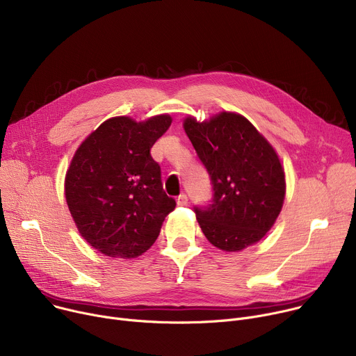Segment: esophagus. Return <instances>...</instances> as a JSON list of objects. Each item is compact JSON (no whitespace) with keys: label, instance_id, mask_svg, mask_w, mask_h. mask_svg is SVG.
Returning a JSON list of instances; mask_svg holds the SVG:
<instances>
[{"label":"esophagus","instance_id":"esophagus-1","mask_svg":"<svg viewBox=\"0 0 356 356\" xmlns=\"http://www.w3.org/2000/svg\"><path fill=\"white\" fill-rule=\"evenodd\" d=\"M177 204L179 205V207H185L186 204H188V197L185 195V194H182V195H179L178 198H177Z\"/></svg>","mask_w":356,"mask_h":356}]
</instances>
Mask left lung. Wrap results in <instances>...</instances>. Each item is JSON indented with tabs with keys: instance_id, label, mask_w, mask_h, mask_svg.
Returning a JSON list of instances; mask_svg holds the SVG:
<instances>
[{
	"instance_id": "1",
	"label": "left lung",
	"mask_w": 356,
	"mask_h": 356,
	"mask_svg": "<svg viewBox=\"0 0 356 356\" xmlns=\"http://www.w3.org/2000/svg\"><path fill=\"white\" fill-rule=\"evenodd\" d=\"M182 125L213 188L212 204L195 208L204 235L227 252L259 242L275 224L286 193L275 148L247 118L231 111L205 121L188 115Z\"/></svg>"
}]
</instances>
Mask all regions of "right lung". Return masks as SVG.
Wrapping results in <instances>:
<instances>
[{"label": "right lung", "mask_w": 356, "mask_h": 356, "mask_svg": "<svg viewBox=\"0 0 356 356\" xmlns=\"http://www.w3.org/2000/svg\"><path fill=\"white\" fill-rule=\"evenodd\" d=\"M171 122L170 114L144 121L113 117L76 148L64 194L78 232L101 254L122 259L143 255L175 209L149 152Z\"/></svg>", "instance_id": "add662e5"}]
</instances>
